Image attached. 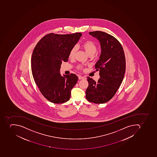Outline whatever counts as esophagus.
I'll return each instance as SVG.
<instances>
[{"label":"esophagus","instance_id":"obj_1","mask_svg":"<svg viewBox=\"0 0 157 157\" xmlns=\"http://www.w3.org/2000/svg\"><path fill=\"white\" fill-rule=\"evenodd\" d=\"M78 79H85L86 78H85V77H82V76H81V75H78Z\"/></svg>","mask_w":157,"mask_h":157}]
</instances>
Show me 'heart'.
Listing matches in <instances>:
<instances>
[{"mask_svg": "<svg viewBox=\"0 0 157 157\" xmlns=\"http://www.w3.org/2000/svg\"><path fill=\"white\" fill-rule=\"evenodd\" d=\"M82 47L89 56H93L96 52L97 50V46L96 44L92 41H85L82 44ZM77 51V48L76 46L73 47L70 49L69 53V57L70 59H73L74 58ZM78 68L79 69H82V67L80 66H78Z\"/></svg>", "mask_w": 157, "mask_h": 157, "instance_id": "1", "label": "heart"}]
</instances>
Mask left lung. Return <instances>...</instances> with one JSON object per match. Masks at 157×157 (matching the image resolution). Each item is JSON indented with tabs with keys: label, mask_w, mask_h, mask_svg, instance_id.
Masks as SVG:
<instances>
[{
	"label": "left lung",
	"mask_w": 157,
	"mask_h": 157,
	"mask_svg": "<svg viewBox=\"0 0 157 157\" xmlns=\"http://www.w3.org/2000/svg\"><path fill=\"white\" fill-rule=\"evenodd\" d=\"M89 34L101 44L100 59L95 64L100 78L96 82L87 77L86 98L90 102L104 104L114 96L122 83L126 70L125 54L120 42L111 35L100 31L89 32Z\"/></svg>",
	"instance_id": "1"
}]
</instances>
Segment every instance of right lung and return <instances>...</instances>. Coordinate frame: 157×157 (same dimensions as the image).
Segmentation results:
<instances>
[{
  "label": "right lung",
  "mask_w": 157,
  "mask_h": 157,
  "mask_svg": "<svg viewBox=\"0 0 157 157\" xmlns=\"http://www.w3.org/2000/svg\"><path fill=\"white\" fill-rule=\"evenodd\" d=\"M72 34H48L35 47L31 57V70L35 82L42 95L55 104L70 100L71 92L78 82L74 74L61 76V64L67 62L70 49L82 36Z\"/></svg>",
  "instance_id": "1"
}]
</instances>
